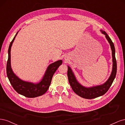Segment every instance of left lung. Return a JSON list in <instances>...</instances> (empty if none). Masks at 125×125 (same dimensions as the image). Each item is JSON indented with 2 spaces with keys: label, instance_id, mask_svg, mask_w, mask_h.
I'll return each instance as SVG.
<instances>
[{
  "label": "left lung",
  "instance_id": "obj_1",
  "mask_svg": "<svg viewBox=\"0 0 125 125\" xmlns=\"http://www.w3.org/2000/svg\"><path fill=\"white\" fill-rule=\"evenodd\" d=\"M101 31L105 35L106 38L110 44L112 51L113 69L110 77L106 82H105L104 84L100 85L86 88V87L82 85L78 82L70 67L68 66L67 75L68 78V81L72 89L77 95L86 99H92L104 95L107 92V91L111 87L116 75L117 63L115 58V50L114 45L106 33L104 31H102V30H101Z\"/></svg>",
  "mask_w": 125,
  "mask_h": 125
}]
</instances>
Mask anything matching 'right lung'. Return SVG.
Instances as JSON below:
<instances>
[{
  "label": "right lung",
  "mask_w": 125,
  "mask_h": 125,
  "mask_svg": "<svg viewBox=\"0 0 125 125\" xmlns=\"http://www.w3.org/2000/svg\"><path fill=\"white\" fill-rule=\"evenodd\" d=\"M18 32L11 42L8 49V59L7 63V74L11 84L17 92L25 97L33 98L42 95L49 88L54 73L62 65V61L59 60L48 66L42 80L37 83L21 80L15 74L11 67V48Z\"/></svg>",
  "instance_id": "1"
}]
</instances>
